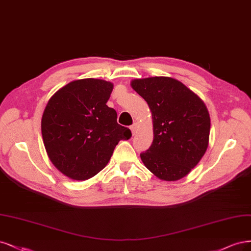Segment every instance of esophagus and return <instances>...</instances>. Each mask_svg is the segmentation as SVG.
Listing matches in <instances>:
<instances>
[{"label":"esophagus","instance_id":"34e87169","mask_svg":"<svg viewBox=\"0 0 251 251\" xmlns=\"http://www.w3.org/2000/svg\"><path fill=\"white\" fill-rule=\"evenodd\" d=\"M137 128H139V126H137V124H133L131 127H130V130H131V133L132 135H134L137 131Z\"/></svg>","mask_w":251,"mask_h":251}]
</instances>
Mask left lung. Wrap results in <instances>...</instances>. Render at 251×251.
Returning <instances> with one entry per match:
<instances>
[{"label":"left lung","mask_w":251,"mask_h":251,"mask_svg":"<svg viewBox=\"0 0 251 251\" xmlns=\"http://www.w3.org/2000/svg\"><path fill=\"white\" fill-rule=\"evenodd\" d=\"M130 85L152 114L153 142L141 154L143 164L160 180L183 178L208 147L211 118L204 102L172 77L133 79Z\"/></svg>","instance_id":"left-lung-1"}]
</instances>
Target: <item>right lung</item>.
<instances>
[{
	"label": "right lung",
	"mask_w": 251,
	"mask_h": 251,
	"mask_svg": "<svg viewBox=\"0 0 251 251\" xmlns=\"http://www.w3.org/2000/svg\"><path fill=\"white\" fill-rule=\"evenodd\" d=\"M112 88L114 83L103 79H78L48 101L42 118L44 145L52 164L70 179L83 181L98 174L118 143L131 136L106 105Z\"/></svg>",
	"instance_id": "obj_1"
}]
</instances>
